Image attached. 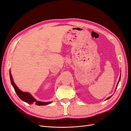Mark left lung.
I'll list each match as a JSON object with an SVG mask.
<instances>
[{
    "mask_svg": "<svg viewBox=\"0 0 131 131\" xmlns=\"http://www.w3.org/2000/svg\"><path fill=\"white\" fill-rule=\"evenodd\" d=\"M120 80H121V77H120V78H119V81H118V83H117V85H116V89H117V86H118V83H119V81H120ZM112 97V96H111V97H108L107 99H109L110 98H111Z\"/></svg>",
    "mask_w": 131,
    "mask_h": 131,
    "instance_id": "1",
    "label": "left lung"
}]
</instances>
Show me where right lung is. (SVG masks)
<instances>
[{
	"label": "right lung",
	"instance_id": "add662e5",
	"mask_svg": "<svg viewBox=\"0 0 131 131\" xmlns=\"http://www.w3.org/2000/svg\"><path fill=\"white\" fill-rule=\"evenodd\" d=\"M9 75H10L11 83H12L14 89L15 91L16 92L17 95L18 96V97L22 100L27 102V104H34L38 106H43V105H46L50 104L51 102H40V101H37L30 93H27V92H23L20 91L19 89L17 87L16 84L14 83V82L10 71H9Z\"/></svg>",
	"mask_w": 131,
	"mask_h": 131
}]
</instances>
